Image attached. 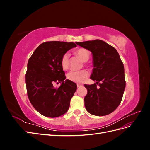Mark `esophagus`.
I'll list each match as a JSON object with an SVG mask.
<instances>
[{
    "label": "esophagus",
    "instance_id": "esophagus-1",
    "mask_svg": "<svg viewBox=\"0 0 150 150\" xmlns=\"http://www.w3.org/2000/svg\"><path fill=\"white\" fill-rule=\"evenodd\" d=\"M77 86H78V88H80V87H81V86H82V85L80 84H77Z\"/></svg>",
    "mask_w": 150,
    "mask_h": 150
}]
</instances>
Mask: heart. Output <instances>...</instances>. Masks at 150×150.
<instances>
[{
	"mask_svg": "<svg viewBox=\"0 0 150 150\" xmlns=\"http://www.w3.org/2000/svg\"><path fill=\"white\" fill-rule=\"evenodd\" d=\"M75 54L79 56L83 61H87L89 58V52L85 49L81 48L77 50ZM61 66L62 69L66 71L69 67V57L67 54H65L62 56L61 60ZM89 74L86 71H71L67 75V78L72 82L76 83H82L87 79Z\"/></svg>",
	"mask_w": 150,
	"mask_h": 150,
	"instance_id": "1",
	"label": "heart"
}]
</instances>
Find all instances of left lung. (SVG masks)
Listing matches in <instances>:
<instances>
[{
    "label": "left lung",
    "instance_id": "left-lung-1",
    "mask_svg": "<svg viewBox=\"0 0 150 150\" xmlns=\"http://www.w3.org/2000/svg\"><path fill=\"white\" fill-rule=\"evenodd\" d=\"M91 51L93 69L90 78L96 84H84L88 93L84 98L86 110L90 114L103 116L118 107L125 89V69L116 49L103 40L96 39L76 42Z\"/></svg>",
    "mask_w": 150,
    "mask_h": 150
}]
</instances>
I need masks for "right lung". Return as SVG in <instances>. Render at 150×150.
Listing matches in <instances>:
<instances>
[{
  "label": "right lung",
  "instance_id": "1",
  "mask_svg": "<svg viewBox=\"0 0 150 150\" xmlns=\"http://www.w3.org/2000/svg\"><path fill=\"white\" fill-rule=\"evenodd\" d=\"M75 47L74 42H44L29 58L25 74L28 96L32 105L44 116L59 117L69 110L77 85L65 79L61 60L67 51ZM54 82H60V88H54Z\"/></svg>",
  "mask_w": 150,
  "mask_h": 150
}]
</instances>
